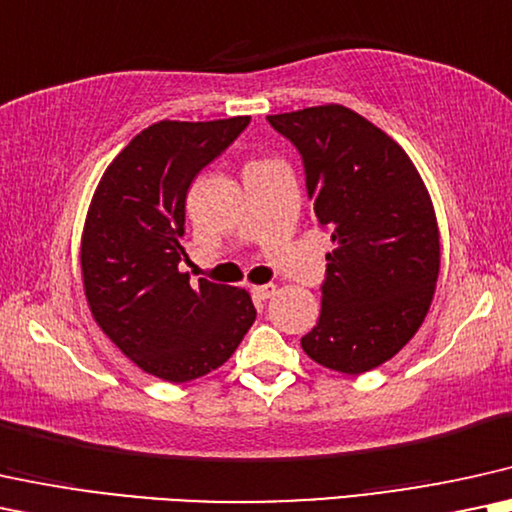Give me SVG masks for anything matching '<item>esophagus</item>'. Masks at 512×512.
I'll use <instances>...</instances> for the list:
<instances>
[{"mask_svg":"<svg viewBox=\"0 0 512 512\" xmlns=\"http://www.w3.org/2000/svg\"><path fill=\"white\" fill-rule=\"evenodd\" d=\"M252 295H255L257 300H269V297L276 295V286H274V283H264V286H255V288H252Z\"/></svg>","mask_w":512,"mask_h":512,"instance_id":"esophagus-1","label":"esophagus"}]
</instances>
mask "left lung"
Masks as SVG:
<instances>
[{
	"label": "left lung",
	"instance_id": "8db88e82",
	"mask_svg": "<svg viewBox=\"0 0 512 512\" xmlns=\"http://www.w3.org/2000/svg\"><path fill=\"white\" fill-rule=\"evenodd\" d=\"M267 120L300 153L314 217L333 241L319 323L302 349L331 371H371L413 338L430 309L439 231L428 189L404 148L345 106Z\"/></svg>",
	"mask_w": 512,
	"mask_h": 512
}]
</instances>
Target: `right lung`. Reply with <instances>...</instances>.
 Masks as SVG:
<instances>
[{
  "mask_svg": "<svg viewBox=\"0 0 512 512\" xmlns=\"http://www.w3.org/2000/svg\"><path fill=\"white\" fill-rule=\"evenodd\" d=\"M250 118L155 122L103 172L82 234V278L101 331L141 371L189 383L224 364L255 321L243 288L189 274L186 193Z\"/></svg>",
  "mask_w": 512,
  "mask_h": 512,
  "instance_id": "obj_1",
  "label": "right lung"
}]
</instances>
